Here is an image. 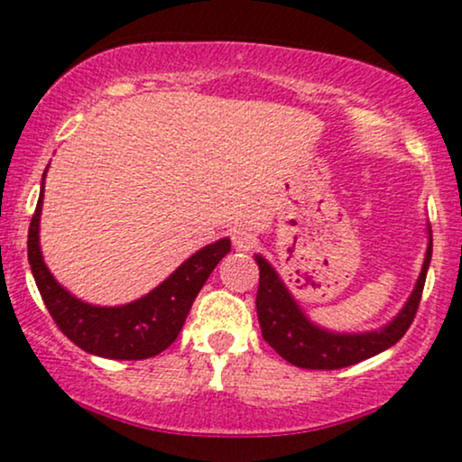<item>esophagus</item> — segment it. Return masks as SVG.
<instances>
[{
    "mask_svg": "<svg viewBox=\"0 0 462 462\" xmlns=\"http://www.w3.org/2000/svg\"><path fill=\"white\" fill-rule=\"evenodd\" d=\"M232 243H235V247L241 249V252H249V249L256 247L258 238L252 230H247V227H235V230H232Z\"/></svg>",
    "mask_w": 462,
    "mask_h": 462,
    "instance_id": "esophagus-1",
    "label": "esophagus"
}]
</instances>
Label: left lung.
Returning <instances> with one entry per match:
<instances>
[{"instance_id": "8db88e82", "label": "left lung", "mask_w": 462, "mask_h": 462, "mask_svg": "<svg viewBox=\"0 0 462 462\" xmlns=\"http://www.w3.org/2000/svg\"><path fill=\"white\" fill-rule=\"evenodd\" d=\"M432 258V238L428 243L426 261L419 273L417 286L411 300L402 309L389 326L383 330L365 334H332L321 328L312 326L304 312L298 309L291 293L286 291L282 280L273 272V267L256 256L261 269V282L256 293V312L261 321L263 338L275 352L291 365L301 369H341L356 365L360 360L375 356L391 346H395L404 337L412 319H415L419 301H421L423 284H426L428 264Z\"/></svg>"}]
</instances>
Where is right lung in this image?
I'll return each instance as SVG.
<instances>
[{
    "instance_id": "obj_1",
    "label": "right lung",
    "mask_w": 462,
    "mask_h": 462,
    "mask_svg": "<svg viewBox=\"0 0 462 462\" xmlns=\"http://www.w3.org/2000/svg\"><path fill=\"white\" fill-rule=\"evenodd\" d=\"M45 180V173H43ZM43 190L39 195L28 230V261L51 319L67 338L84 352L113 360L158 356L178 338L190 306L217 263L230 254V241L206 245L169 275L145 298L115 309L84 304L51 278L39 247V219Z\"/></svg>"
}]
</instances>
